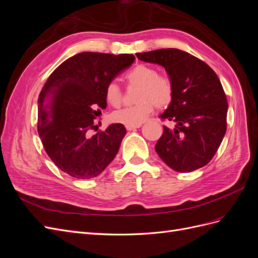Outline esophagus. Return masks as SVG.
<instances>
[{"instance_id": "esophagus-1", "label": "esophagus", "mask_w": 258, "mask_h": 258, "mask_svg": "<svg viewBox=\"0 0 258 258\" xmlns=\"http://www.w3.org/2000/svg\"><path fill=\"white\" fill-rule=\"evenodd\" d=\"M141 127V124H139V126H126V129L128 131H131V130H136L137 128H140Z\"/></svg>"}]
</instances>
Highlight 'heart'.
Masks as SVG:
<instances>
[{
	"instance_id": "heart-1",
	"label": "heart",
	"mask_w": 258,
	"mask_h": 258,
	"mask_svg": "<svg viewBox=\"0 0 258 258\" xmlns=\"http://www.w3.org/2000/svg\"><path fill=\"white\" fill-rule=\"evenodd\" d=\"M129 86L139 87L137 91L138 104L112 114L115 122L126 126H139L146 120L155 105L161 108L170 104L173 98V84L169 76L158 74L157 70L147 64H137L126 74ZM105 98L114 107L120 106L122 102V91L116 82H110L105 88Z\"/></svg>"
}]
</instances>
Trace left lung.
<instances>
[{
    "label": "left lung",
    "mask_w": 258,
    "mask_h": 258,
    "mask_svg": "<svg viewBox=\"0 0 258 258\" xmlns=\"http://www.w3.org/2000/svg\"><path fill=\"white\" fill-rule=\"evenodd\" d=\"M137 57L165 68L173 84L172 101L160 118L175 126L163 127L156 152L177 172L205 167L227 128V98L216 73L204 61L176 48L139 52Z\"/></svg>",
    "instance_id": "obj_1"
}]
</instances>
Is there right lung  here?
Instances as JSON below:
<instances>
[{
	"label": "right lung",
	"mask_w": 258,
	"mask_h": 258,
	"mask_svg": "<svg viewBox=\"0 0 258 258\" xmlns=\"http://www.w3.org/2000/svg\"><path fill=\"white\" fill-rule=\"evenodd\" d=\"M134 54L81 52L54 70L38 96L37 132L46 153L75 178L98 176L118 153L126 128L112 123L91 136L106 107L105 88L135 61Z\"/></svg>",
	"instance_id": "right-lung-1"
}]
</instances>
